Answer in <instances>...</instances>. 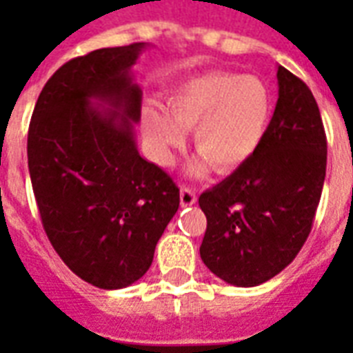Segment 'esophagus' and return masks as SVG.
I'll return each instance as SVG.
<instances>
[{
  "label": "esophagus",
  "mask_w": 353,
  "mask_h": 353,
  "mask_svg": "<svg viewBox=\"0 0 353 353\" xmlns=\"http://www.w3.org/2000/svg\"><path fill=\"white\" fill-rule=\"evenodd\" d=\"M195 201H197V195H195L194 188L184 186L180 190V203H182V207H190Z\"/></svg>",
  "instance_id": "1"
}]
</instances>
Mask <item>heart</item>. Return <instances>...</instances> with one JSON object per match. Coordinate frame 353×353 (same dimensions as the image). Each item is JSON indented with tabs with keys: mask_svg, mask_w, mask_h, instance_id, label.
I'll use <instances>...</instances> for the list:
<instances>
[{
	"mask_svg": "<svg viewBox=\"0 0 353 353\" xmlns=\"http://www.w3.org/2000/svg\"><path fill=\"white\" fill-rule=\"evenodd\" d=\"M169 114L156 107L143 110V131L161 161L184 143V130H194L203 158L192 171L203 174L208 161L228 173L258 152L272 118V97L259 77L207 73L184 82L169 97Z\"/></svg>",
	"mask_w": 353,
	"mask_h": 353,
	"instance_id": "heart-1",
	"label": "heart"
}]
</instances>
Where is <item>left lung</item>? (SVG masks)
<instances>
[{
  "label": "left lung",
  "instance_id": "8db88e82",
  "mask_svg": "<svg viewBox=\"0 0 353 353\" xmlns=\"http://www.w3.org/2000/svg\"><path fill=\"white\" fill-rule=\"evenodd\" d=\"M279 101L258 152L203 192V263L239 288L276 276L312 230L327 165L318 103L305 82L279 65Z\"/></svg>",
  "mask_w": 353,
  "mask_h": 353
}]
</instances>
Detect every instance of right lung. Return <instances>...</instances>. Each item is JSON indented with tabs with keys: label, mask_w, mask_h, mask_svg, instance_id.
Segmentation results:
<instances>
[{
	"label": "right lung",
	"mask_w": 353,
	"mask_h": 353,
	"mask_svg": "<svg viewBox=\"0 0 353 353\" xmlns=\"http://www.w3.org/2000/svg\"><path fill=\"white\" fill-rule=\"evenodd\" d=\"M145 43L99 48L48 79L28 131L41 222L69 269L120 290L150 269L176 214L179 186L135 145L143 92L133 81Z\"/></svg>",
	"instance_id": "add662e5"
}]
</instances>
